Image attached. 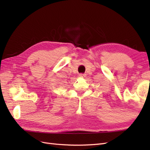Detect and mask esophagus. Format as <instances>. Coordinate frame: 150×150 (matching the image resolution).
<instances>
[{"label":"esophagus","instance_id":"esophagus-1","mask_svg":"<svg viewBox=\"0 0 150 150\" xmlns=\"http://www.w3.org/2000/svg\"><path fill=\"white\" fill-rule=\"evenodd\" d=\"M79 76L80 77V78H85V77H86V74H83V73H81V74H79Z\"/></svg>","mask_w":150,"mask_h":150}]
</instances>
